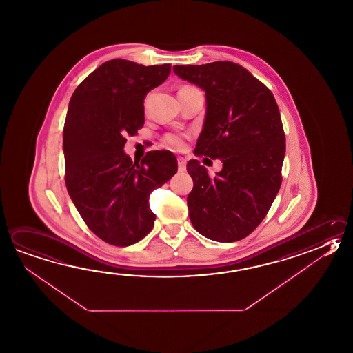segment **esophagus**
Wrapping results in <instances>:
<instances>
[{
    "label": "esophagus",
    "mask_w": 353,
    "mask_h": 353,
    "mask_svg": "<svg viewBox=\"0 0 353 353\" xmlns=\"http://www.w3.org/2000/svg\"><path fill=\"white\" fill-rule=\"evenodd\" d=\"M177 162H179V171H181V172L185 171L186 170V160L183 157H179Z\"/></svg>",
    "instance_id": "esophagus-1"
}]
</instances>
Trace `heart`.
<instances>
[{"mask_svg": "<svg viewBox=\"0 0 353 353\" xmlns=\"http://www.w3.org/2000/svg\"><path fill=\"white\" fill-rule=\"evenodd\" d=\"M166 146L171 147L173 150H182L185 147V136L182 134H167L165 137Z\"/></svg>", "mask_w": 353, "mask_h": 353, "instance_id": "heart-1", "label": "heart"}]
</instances>
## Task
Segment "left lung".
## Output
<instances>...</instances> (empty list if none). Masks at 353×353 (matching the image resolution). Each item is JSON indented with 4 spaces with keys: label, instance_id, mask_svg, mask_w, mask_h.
Returning a JSON list of instances; mask_svg holds the SVG:
<instances>
[{
    "label": "left lung",
    "instance_id": "obj_1",
    "mask_svg": "<svg viewBox=\"0 0 353 353\" xmlns=\"http://www.w3.org/2000/svg\"><path fill=\"white\" fill-rule=\"evenodd\" d=\"M174 74L206 93V117L194 154L222 161L211 179L190 160V220L210 240L245 239L266 217L282 182L286 139L272 92L230 61L173 66Z\"/></svg>",
    "mask_w": 353,
    "mask_h": 353
}]
</instances>
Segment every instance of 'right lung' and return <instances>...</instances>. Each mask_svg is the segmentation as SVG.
Wrapping results in <instances>:
<instances>
[{
    "label": "right lung",
    "mask_w": 353,
    "mask_h": 353,
    "mask_svg": "<svg viewBox=\"0 0 353 353\" xmlns=\"http://www.w3.org/2000/svg\"><path fill=\"white\" fill-rule=\"evenodd\" d=\"M171 65L143 66L114 59L74 90L63 128L67 191L88 228L113 246L126 247L152 230L150 194L177 172L170 151H150L132 162L126 136L145 123L143 100Z\"/></svg>",
    "instance_id": "add662e5"
}]
</instances>
